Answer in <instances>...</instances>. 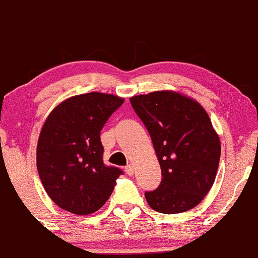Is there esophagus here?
Returning a JSON list of instances; mask_svg holds the SVG:
<instances>
[{
  "label": "esophagus",
  "instance_id": "34e87169",
  "mask_svg": "<svg viewBox=\"0 0 258 258\" xmlns=\"http://www.w3.org/2000/svg\"><path fill=\"white\" fill-rule=\"evenodd\" d=\"M125 172H126L127 175H133L134 174V166L133 165H126V166H125Z\"/></svg>",
  "mask_w": 258,
  "mask_h": 258
}]
</instances>
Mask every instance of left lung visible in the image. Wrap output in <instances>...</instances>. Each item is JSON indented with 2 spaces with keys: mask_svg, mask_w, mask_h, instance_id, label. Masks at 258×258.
Segmentation results:
<instances>
[{
  "mask_svg": "<svg viewBox=\"0 0 258 258\" xmlns=\"http://www.w3.org/2000/svg\"><path fill=\"white\" fill-rule=\"evenodd\" d=\"M147 127L162 180L145 197L161 214H180L202 202L215 183L221 145L209 113L192 97L156 91L131 97Z\"/></svg>",
  "mask_w": 258,
  "mask_h": 258,
  "instance_id": "8db88e82",
  "label": "left lung"
}]
</instances>
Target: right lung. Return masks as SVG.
I'll list each match as a JSON object with an SVG mask.
<instances>
[{"instance_id": "add662e5", "label": "right lung", "mask_w": 258, "mask_h": 258, "mask_svg": "<svg viewBox=\"0 0 258 258\" xmlns=\"http://www.w3.org/2000/svg\"><path fill=\"white\" fill-rule=\"evenodd\" d=\"M124 98L91 92L69 97L49 112L37 143V170L60 209L89 215L107 202L117 167L103 165L100 132Z\"/></svg>"}]
</instances>
